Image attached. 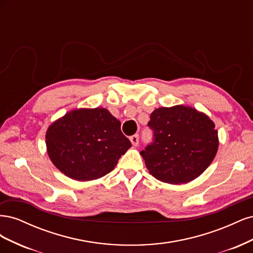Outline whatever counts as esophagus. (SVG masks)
Instances as JSON below:
<instances>
[{
	"label": "esophagus",
	"mask_w": 253,
	"mask_h": 253,
	"mask_svg": "<svg viewBox=\"0 0 253 253\" xmlns=\"http://www.w3.org/2000/svg\"><path fill=\"white\" fill-rule=\"evenodd\" d=\"M129 140H131L132 144L136 147V145H138V143H139V135L135 134V135L131 136V137H129Z\"/></svg>",
	"instance_id": "esophagus-1"
}]
</instances>
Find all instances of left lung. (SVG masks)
Instances as JSON below:
<instances>
[{"mask_svg": "<svg viewBox=\"0 0 253 253\" xmlns=\"http://www.w3.org/2000/svg\"><path fill=\"white\" fill-rule=\"evenodd\" d=\"M148 126L153 138L140 154L149 172L159 180L175 185L193 180L215 157V126L195 109L159 108L151 114Z\"/></svg>", "mask_w": 253, "mask_h": 253, "instance_id": "obj_1", "label": "left lung"}]
</instances>
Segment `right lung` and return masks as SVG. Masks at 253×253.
<instances>
[{
    "label": "right lung",
    "instance_id": "obj_1",
    "mask_svg": "<svg viewBox=\"0 0 253 253\" xmlns=\"http://www.w3.org/2000/svg\"><path fill=\"white\" fill-rule=\"evenodd\" d=\"M121 124L102 108L75 110L48 127L46 145L52 164L68 177L100 178L116 167L132 143Z\"/></svg>",
    "mask_w": 253,
    "mask_h": 253
}]
</instances>
